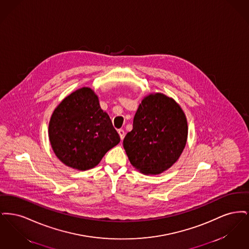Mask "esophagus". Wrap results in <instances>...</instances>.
Returning <instances> with one entry per match:
<instances>
[{"mask_svg": "<svg viewBox=\"0 0 249 249\" xmlns=\"http://www.w3.org/2000/svg\"><path fill=\"white\" fill-rule=\"evenodd\" d=\"M118 132H119V136H120V139L123 140L124 136H125V131L122 130V129H119V130H118Z\"/></svg>", "mask_w": 249, "mask_h": 249, "instance_id": "34e87169", "label": "esophagus"}]
</instances>
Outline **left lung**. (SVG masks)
I'll return each instance as SVG.
<instances>
[{
	"label": "left lung",
	"mask_w": 249,
	"mask_h": 249,
	"mask_svg": "<svg viewBox=\"0 0 249 249\" xmlns=\"http://www.w3.org/2000/svg\"><path fill=\"white\" fill-rule=\"evenodd\" d=\"M187 139L188 122L182 108L174 99L155 93L142 99L123 146L135 169L160 175L177 162Z\"/></svg>",
	"instance_id": "left-lung-1"
}]
</instances>
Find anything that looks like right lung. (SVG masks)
I'll use <instances>...</instances> for the list:
<instances>
[{"label": "right lung", "instance_id": "right-lung-1", "mask_svg": "<svg viewBox=\"0 0 249 249\" xmlns=\"http://www.w3.org/2000/svg\"><path fill=\"white\" fill-rule=\"evenodd\" d=\"M48 137L59 160L79 171L94 168L120 142L108 114L89 88L73 91L55 108Z\"/></svg>", "mask_w": 249, "mask_h": 249}]
</instances>
